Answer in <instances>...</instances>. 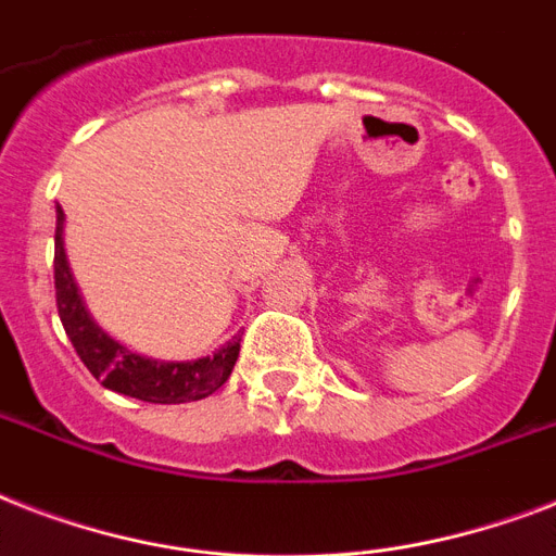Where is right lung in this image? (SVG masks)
<instances>
[{
	"label": "right lung",
	"mask_w": 556,
	"mask_h": 556,
	"mask_svg": "<svg viewBox=\"0 0 556 556\" xmlns=\"http://www.w3.org/2000/svg\"><path fill=\"white\" fill-rule=\"evenodd\" d=\"M65 213L56 204V233H54V288H56V312L63 320L68 340L77 349V355L86 369L112 392L150 401V404H187L213 395L236 366L239 357V334L218 346L213 355L199 361H152L143 357L124 343H117L112 334L100 329L80 286L74 279V270L65 256Z\"/></svg>",
	"instance_id": "add662e5"
}]
</instances>
